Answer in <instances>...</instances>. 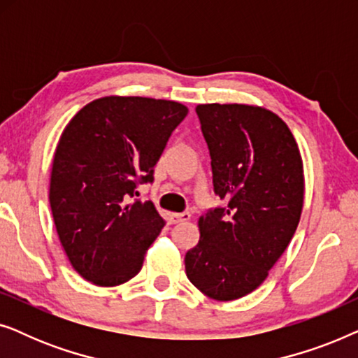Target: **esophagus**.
Segmentation results:
<instances>
[{
  "mask_svg": "<svg viewBox=\"0 0 358 358\" xmlns=\"http://www.w3.org/2000/svg\"><path fill=\"white\" fill-rule=\"evenodd\" d=\"M169 223H182V222H189L190 220V213L189 212H182V213H169L168 215Z\"/></svg>",
  "mask_w": 358,
  "mask_h": 358,
  "instance_id": "34e87169",
  "label": "esophagus"
}]
</instances>
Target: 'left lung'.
<instances>
[{
  "label": "left lung",
  "mask_w": 358,
  "mask_h": 358,
  "mask_svg": "<svg viewBox=\"0 0 358 358\" xmlns=\"http://www.w3.org/2000/svg\"><path fill=\"white\" fill-rule=\"evenodd\" d=\"M212 158L213 190L224 207L199 218L200 239L185 273L218 301L246 296L290 244L305 197L295 136L272 110L248 104L195 107Z\"/></svg>",
  "instance_id": "obj_1"
}]
</instances>
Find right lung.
I'll use <instances>...</instances> for the list:
<instances>
[{
	"label": "right lung",
	"instance_id": "add662e5",
	"mask_svg": "<svg viewBox=\"0 0 358 358\" xmlns=\"http://www.w3.org/2000/svg\"><path fill=\"white\" fill-rule=\"evenodd\" d=\"M189 109L176 101L106 96L63 130L53 156L50 208L73 268L87 282L115 287L143 266L164 227L153 202H129L153 180L171 134Z\"/></svg>",
	"mask_w": 358,
	"mask_h": 358
}]
</instances>
